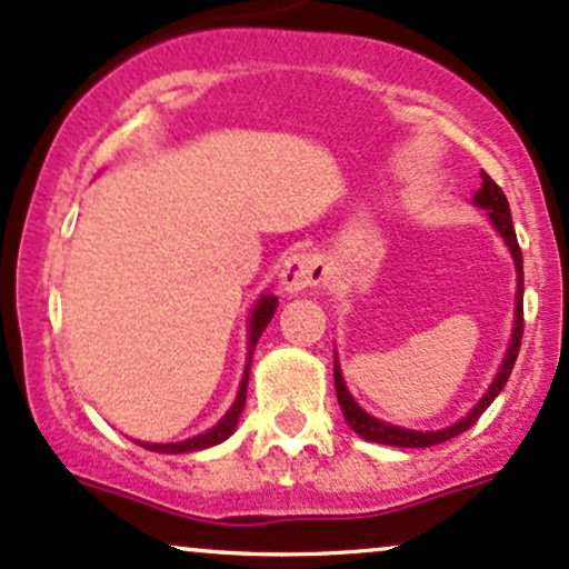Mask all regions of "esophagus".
I'll return each mask as SVG.
<instances>
[{"label":"esophagus","mask_w":569,"mask_h":569,"mask_svg":"<svg viewBox=\"0 0 569 569\" xmlns=\"http://www.w3.org/2000/svg\"><path fill=\"white\" fill-rule=\"evenodd\" d=\"M325 273H328V268H325L322 258L301 252V254H292V258L284 260L282 273H279V282H282L284 292L298 296V292L309 290V287L322 284Z\"/></svg>","instance_id":"1"}]
</instances>
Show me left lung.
I'll use <instances>...</instances> for the list:
<instances>
[{"mask_svg":"<svg viewBox=\"0 0 569 569\" xmlns=\"http://www.w3.org/2000/svg\"><path fill=\"white\" fill-rule=\"evenodd\" d=\"M483 184L478 188V193L473 196V203L478 209H487L491 226L495 231L502 236L506 247L510 250V258H513L516 266V311H513V333H510V343H508V352L502 357L500 370H497L495 381H491L483 398L465 413L462 419L455 425L443 427V430H406V427L398 425H389L381 422V419L370 417L368 411H362L357 406V400L349 395L347 385H343V376H341V366H338V357L333 360V376H336V395H338V406H341L343 419L347 425L352 427L360 438L373 440V443H385V446H398V449H427V446H438L443 440L459 436V432L470 430L478 422L483 411L491 406V400L502 392L506 387L510 370L516 366V357H519V347H521V333H525V260H521V250H519V241H516V231H513V220H510V207L506 193L500 190L491 177L483 171L481 174Z\"/></svg>","mask_w":569,"mask_h":569,"instance_id":"obj_1","label":"left lung"}]
</instances>
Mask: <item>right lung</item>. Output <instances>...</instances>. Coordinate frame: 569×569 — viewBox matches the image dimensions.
<instances>
[{"label":"right lung","mask_w":569,"mask_h":569,"mask_svg":"<svg viewBox=\"0 0 569 569\" xmlns=\"http://www.w3.org/2000/svg\"><path fill=\"white\" fill-rule=\"evenodd\" d=\"M277 306H279V298L271 296V292L260 296L258 303H254V309L250 315V325H247V328H250V341H247L244 376H241V385H239V392H236L233 406L228 408L226 417H222L220 422H217L214 427H209V430L201 432V436H193L188 440H177V443H144V440H137V443H142L144 449H150V451H158V455H190V451L209 449V446L222 443V440H226L228 436H233L236 425H239V417H241V411H244V403H247V381H250L252 352H254V347H258V338L263 336L268 322H271Z\"/></svg>","instance_id":"1"}]
</instances>
